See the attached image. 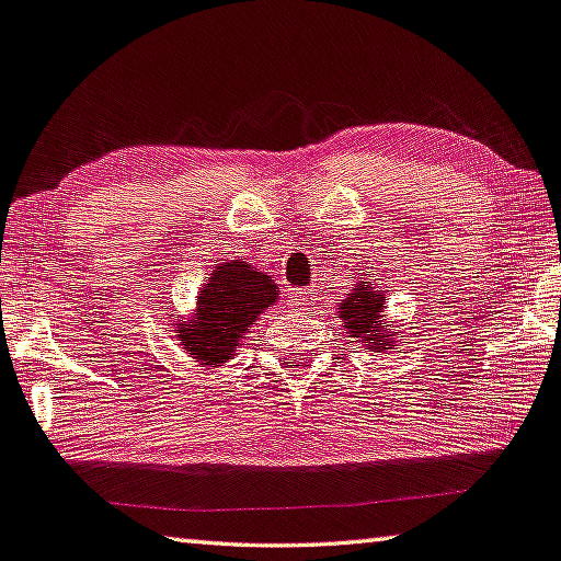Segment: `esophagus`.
<instances>
[{"instance_id":"esophagus-1","label":"esophagus","mask_w":561,"mask_h":561,"mask_svg":"<svg viewBox=\"0 0 561 561\" xmlns=\"http://www.w3.org/2000/svg\"><path fill=\"white\" fill-rule=\"evenodd\" d=\"M311 297H313V291H307V289H291V291H289V307L304 309V307H307V304L311 301Z\"/></svg>"}]
</instances>
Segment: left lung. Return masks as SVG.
Returning <instances> with one entry per match:
<instances>
[{"instance_id":"8db88e82","label":"left lung","mask_w":561,"mask_h":561,"mask_svg":"<svg viewBox=\"0 0 561 561\" xmlns=\"http://www.w3.org/2000/svg\"><path fill=\"white\" fill-rule=\"evenodd\" d=\"M335 319H341L345 333L351 339H358L365 351L382 353L400 339L394 323L387 321L382 289H375L370 282H355V289L341 299Z\"/></svg>"}]
</instances>
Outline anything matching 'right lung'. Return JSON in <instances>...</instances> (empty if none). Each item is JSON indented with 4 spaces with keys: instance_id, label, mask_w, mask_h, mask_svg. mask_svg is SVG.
<instances>
[{
    "instance_id": "add662e5",
    "label": "right lung",
    "mask_w": 561,
    "mask_h": 561,
    "mask_svg": "<svg viewBox=\"0 0 561 561\" xmlns=\"http://www.w3.org/2000/svg\"><path fill=\"white\" fill-rule=\"evenodd\" d=\"M277 284L262 270L242 260L220 262L203 282L196 309L174 313L176 341L193 363L216 370L232 360L260 313L277 304Z\"/></svg>"
}]
</instances>
